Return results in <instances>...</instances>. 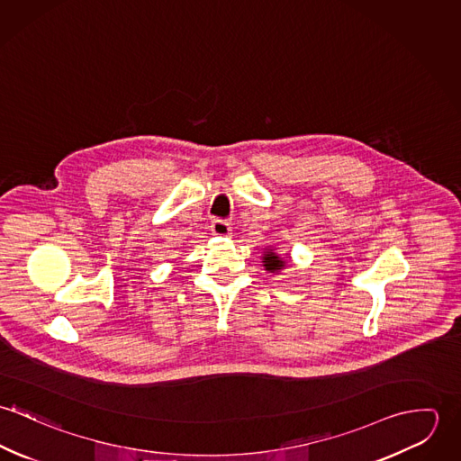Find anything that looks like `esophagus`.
I'll return each mask as SVG.
<instances>
[{
  "mask_svg": "<svg viewBox=\"0 0 461 461\" xmlns=\"http://www.w3.org/2000/svg\"><path fill=\"white\" fill-rule=\"evenodd\" d=\"M211 232L214 236H229L230 234V225L225 220H212L211 221Z\"/></svg>",
  "mask_w": 461,
  "mask_h": 461,
  "instance_id": "34e87169",
  "label": "esophagus"
}]
</instances>
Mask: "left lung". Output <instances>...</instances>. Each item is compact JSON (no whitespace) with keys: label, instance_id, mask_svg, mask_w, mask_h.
<instances>
[{"label":"left lung","instance_id":"8db88e82","mask_svg":"<svg viewBox=\"0 0 461 461\" xmlns=\"http://www.w3.org/2000/svg\"><path fill=\"white\" fill-rule=\"evenodd\" d=\"M263 263L267 271H276V269H280V267L284 266V261H282L278 256H275L273 252H267V254L264 256Z\"/></svg>","mask_w":461,"mask_h":461}]
</instances>
